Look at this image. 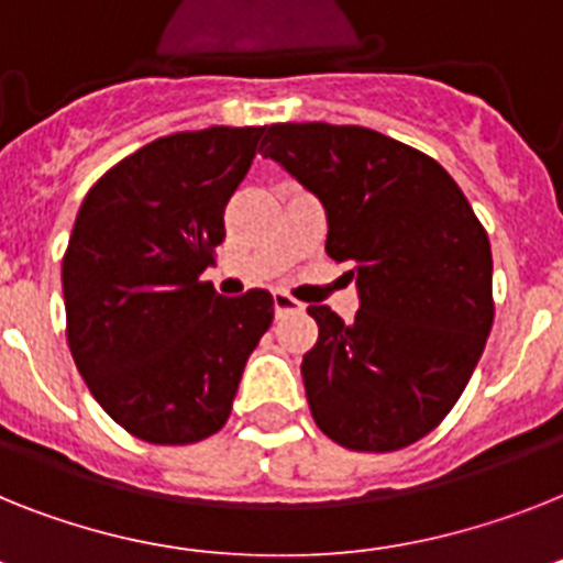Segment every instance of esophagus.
Listing matches in <instances>:
<instances>
[{"mask_svg": "<svg viewBox=\"0 0 563 563\" xmlns=\"http://www.w3.org/2000/svg\"><path fill=\"white\" fill-rule=\"evenodd\" d=\"M274 311L280 318V314H289V311H303V303L295 300L291 295H286V291H274Z\"/></svg>", "mask_w": 563, "mask_h": 563, "instance_id": "esophagus-1", "label": "esophagus"}]
</instances>
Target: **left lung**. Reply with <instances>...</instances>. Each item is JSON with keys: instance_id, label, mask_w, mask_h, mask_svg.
I'll return each instance as SVG.
<instances>
[{"instance_id": "obj_1", "label": "left lung", "mask_w": 563, "mask_h": 563, "mask_svg": "<svg viewBox=\"0 0 563 563\" xmlns=\"http://www.w3.org/2000/svg\"><path fill=\"white\" fill-rule=\"evenodd\" d=\"M260 151L318 194L361 291L354 323L309 306L311 418L346 450H404L452 412L493 329L486 229L443 165L372 129L277 122Z\"/></svg>"}]
</instances>
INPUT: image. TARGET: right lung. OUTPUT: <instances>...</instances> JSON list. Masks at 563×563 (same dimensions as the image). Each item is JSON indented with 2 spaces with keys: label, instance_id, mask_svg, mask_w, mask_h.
<instances>
[{
  "label": "right lung",
  "instance_id": "obj_1",
  "mask_svg": "<svg viewBox=\"0 0 563 563\" xmlns=\"http://www.w3.org/2000/svg\"><path fill=\"white\" fill-rule=\"evenodd\" d=\"M266 129L179 131L108 168L63 257L65 334L97 404L140 441L183 446L225 427L266 334V289L220 297L202 272Z\"/></svg>",
  "mask_w": 563,
  "mask_h": 563
}]
</instances>
